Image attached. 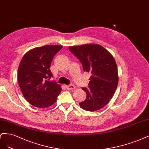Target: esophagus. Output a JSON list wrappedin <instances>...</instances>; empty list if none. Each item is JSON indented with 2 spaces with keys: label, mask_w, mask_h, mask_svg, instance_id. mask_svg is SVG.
<instances>
[{
  "label": "esophagus",
  "mask_w": 149,
  "mask_h": 149,
  "mask_svg": "<svg viewBox=\"0 0 149 149\" xmlns=\"http://www.w3.org/2000/svg\"><path fill=\"white\" fill-rule=\"evenodd\" d=\"M65 87L68 90H73L75 88V87L74 85H65Z\"/></svg>",
  "instance_id": "obj_1"
}]
</instances>
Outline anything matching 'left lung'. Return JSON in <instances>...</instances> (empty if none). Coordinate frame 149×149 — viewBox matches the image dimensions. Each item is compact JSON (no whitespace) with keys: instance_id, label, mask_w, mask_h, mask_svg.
Wrapping results in <instances>:
<instances>
[{"instance_id":"left-lung-1","label":"left lung","mask_w":149,"mask_h":149,"mask_svg":"<svg viewBox=\"0 0 149 149\" xmlns=\"http://www.w3.org/2000/svg\"><path fill=\"white\" fill-rule=\"evenodd\" d=\"M69 49L82 64L84 70L91 74L89 88H81L87 97L79 103L80 107L88 111L103 108L113 97L118 84V68L113 56L97 44L69 46Z\"/></svg>"}]
</instances>
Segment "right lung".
<instances>
[{"label":"right lung","instance_id":"1","mask_svg":"<svg viewBox=\"0 0 149 149\" xmlns=\"http://www.w3.org/2000/svg\"><path fill=\"white\" fill-rule=\"evenodd\" d=\"M61 45H46L35 47L23 56L18 69V80L24 97L31 105L47 108L53 104L62 89L54 81L51 63Z\"/></svg>","mask_w":149,"mask_h":149}]
</instances>
